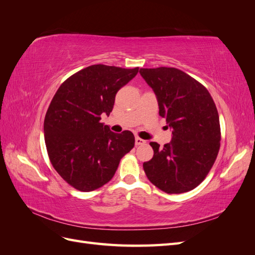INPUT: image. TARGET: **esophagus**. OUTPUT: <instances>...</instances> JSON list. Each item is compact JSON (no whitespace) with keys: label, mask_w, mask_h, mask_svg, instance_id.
Instances as JSON below:
<instances>
[{"label":"esophagus","mask_w":255,"mask_h":255,"mask_svg":"<svg viewBox=\"0 0 255 255\" xmlns=\"http://www.w3.org/2000/svg\"><path fill=\"white\" fill-rule=\"evenodd\" d=\"M135 143L136 145H140V144H144L145 143V140L141 139L140 137H135Z\"/></svg>","instance_id":"34e87169"}]
</instances>
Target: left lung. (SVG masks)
Returning <instances> with one entry per match:
<instances>
[{"mask_svg":"<svg viewBox=\"0 0 255 255\" xmlns=\"http://www.w3.org/2000/svg\"><path fill=\"white\" fill-rule=\"evenodd\" d=\"M153 89L159 116L172 129L171 141L154 151L143 170L152 184L167 194L196 188L212 169L220 148L219 115L210 92L176 68L140 69Z\"/></svg>","mask_w":255,"mask_h":255,"instance_id":"left-lung-1","label":"left lung"}]
</instances>
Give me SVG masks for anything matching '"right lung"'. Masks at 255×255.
Wrapping results in <instances>:
<instances>
[{
  "instance_id": "add662e5",
  "label": "right lung",
  "mask_w": 255,
  "mask_h": 255,
  "mask_svg": "<svg viewBox=\"0 0 255 255\" xmlns=\"http://www.w3.org/2000/svg\"><path fill=\"white\" fill-rule=\"evenodd\" d=\"M138 69L92 65L67 79L53 97L43 123L45 145L54 169L75 189L102 187L134 148L132 132L114 133L100 120L110 116L116 94Z\"/></svg>"
}]
</instances>
